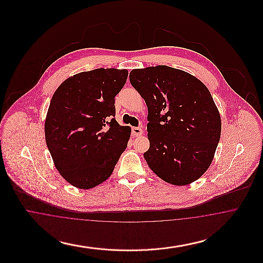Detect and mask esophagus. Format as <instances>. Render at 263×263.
<instances>
[{"label":"esophagus","mask_w":263,"mask_h":263,"mask_svg":"<svg viewBox=\"0 0 263 263\" xmlns=\"http://www.w3.org/2000/svg\"><path fill=\"white\" fill-rule=\"evenodd\" d=\"M132 134L134 136H140L143 134V130L140 127H132Z\"/></svg>","instance_id":"1"}]
</instances>
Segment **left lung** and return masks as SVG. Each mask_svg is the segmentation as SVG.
<instances>
[{"label": "left lung", "mask_w": 263, "mask_h": 263, "mask_svg": "<svg viewBox=\"0 0 263 263\" xmlns=\"http://www.w3.org/2000/svg\"><path fill=\"white\" fill-rule=\"evenodd\" d=\"M130 83L148 106L151 170L174 185L197 180L212 163L221 117L206 86L184 71L160 65L134 69Z\"/></svg>", "instance_id": "obj_1"}]
</instances>
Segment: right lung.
<instances>
[{
    "label": "right lung",
    "instance_id": "right-lung-1",
    "mask_svg": "<svg viewBox=\"0 0 263 263\" xmlns=\"http://www.w3.org/2000/svg\"><path fill=\"white\" fill-rule=\"evenodd\" d=\"M127 70L96 69L64 81L45 120V139L54 164L73 186L89 189L106 180L125 151L131 128L115 120V96Z\"/></svg>",
    "mask_w": 263,
    "mask_h": 263
}]
</instances>
